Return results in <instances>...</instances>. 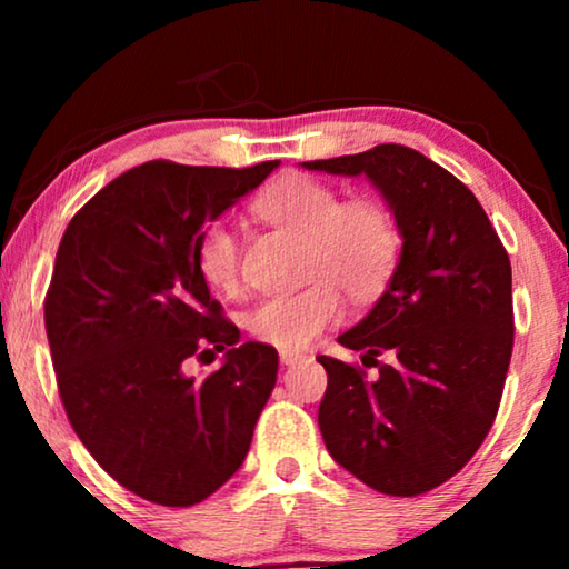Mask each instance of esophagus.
<instances>
[{"instance_id":"obj_1","label":"esophagus","mask_w":569,"mask_h":569,"mask_svg":"<svg viewBox=\"0 0 569 569\" xmlns=\"http://www.w3.org/2000/svg\"><path fill=\"white\" fill-rule=\"evenodd\" d=\"M300 360H306V355H302V352H287V349L279 352V362L287 365V368H290V365H298Z\"/></svg>"}]
</instances>
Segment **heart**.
Segmentation results:
<instances>
[{
  "label": "heart",
  "mask_w": 569,
  "mask_h": 569,
  "mask_svg": "<svg viewBox=\"0 0 569 569\" xmlns=\"http://www.w3.org/2000/svg\"><path fill=\"white\" fill-rule=\"evenodd\" d=\"M263 222L306 240L302 269L313 279L306 290L261 300L248 316V329L271 347L306 349L345 310L341 292L372 300L391 282L401 256L393 217L378 201H347L329 183L308 176H287L256 199ZM197 269L217 292L240 284L238 240L224 224L204 228L197 240Z\"/></svg>",
  "instance_id": "heart-1"
}]
</instances>
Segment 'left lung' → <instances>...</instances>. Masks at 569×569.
<instances>
[{
	"label": "left lung",
	"mask_w": 569,
	"mask_h": 569,
	"mask_svg": "<svg viewBox=\"0 0 569 569\" xmlns=\"http://www.w3.org/2000/svg\"><path fill=\"white\" fill-rule=\"evenodd\" d=\"M302 166L368 178L403 238L386 292L339 337L378 378L318 357L329 372L318 407L323 442L378 492L425 495L469 463L500 409L516 331L508 251L477 197L411 147Z\"/></svg>",
	"instance_id": "1"
}]
</instances>
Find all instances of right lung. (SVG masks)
<instances>
[{
  "mask_svg": "<svg viewBox=\"0 0 569 569\" xmlns=\"http://www.w3.org/2000/svg\"><path fill=\"white\" fill-rule=\"evenodd\" d=\"M277 166L144 162L100 189L59 243L43 316L61 403L90 456L154 505L217 492L277 383V349L238 345L197 269L204 224ZM214 351L220 371L184 376L189 356Z\"/></svg>",
  "mask_w": 569,
  "mask_h": 569,
  "instance_id": "right-lung-1",
  "label": "right lung"
}]
</instances>
